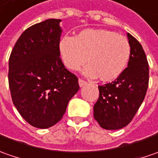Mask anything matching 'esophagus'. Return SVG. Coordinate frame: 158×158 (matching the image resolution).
Listing matches in <instances>:
<instances>
[{
	"instance_id": "obj_1",
	"label": "esophagus",
	"mask_w": 158,
	"mask_h": 158,
	"mask_svg": "<svg viewBox=\"0 0 158 158\" xmlns=\"http://www.w3.org/2000/svg\"><path fill=\"white\" fill-rule=\"evenodd\" d=\"M86 84H87V83H86V81H85V80H83V79H79V85L80 87L84 86V85H85Z\"/></svg>"
}]
</instances>
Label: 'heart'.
Here are the masks:
<instances>
[{"mask_svg": "<svg viewBox=\"0 0 158 158\" xmlns=\"http://www.w3.org/2000/svg\"><path fill=\"white\" fill-rule=\"evenodd\" d=\"M59 54L64 65L77 71L85 63L84 74L103 82L118 79L131 56L128 40L116 32L104 29H85L75 36L64 35L59 42Z\"/></svg>", "mask_w": 158, "mask_h": 158, "instance_id": "b5f03b06", "label": "heart"}]
</instances>
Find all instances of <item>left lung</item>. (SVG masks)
Masks as SVG:
<instances>
[{
	"label": "left lung",
	"instance_id": "left-lung-1",
	"mask_svg": "<svg viewBox=\"0 0 158 158\" xmlns=\"http://www.w3.org/2000/svg\"><path fill=\"white\" fill-rule=\"evenodd\" d=\"M131 56L128 67L111 83L99 85L100 95L94 117L102 128L115 130L132 121L143 101L149 85V64L143 47L128 33Z\"/></svg>",
	"mask_w": 158,
	"mask_h": 158
}]
</instances>
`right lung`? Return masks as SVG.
<instances>
[{"label": "right lung", "mask_w": 158, "mask_h": 158, "mask_svg": "<svg viewBox=\"0 0 158 158\" xmlns=\"http://www.w3.org/2000/svg\"><path fill=\"white\" fill-rule=\"evenodd\" d=\"M60 19H48L25 30L8 61V85L19 114L31 126L52 127L62 119L79 91L78 78L59 54Z\"/></svg>", "instance_id": "1"}]
</instances>
